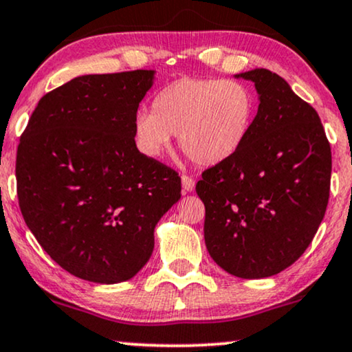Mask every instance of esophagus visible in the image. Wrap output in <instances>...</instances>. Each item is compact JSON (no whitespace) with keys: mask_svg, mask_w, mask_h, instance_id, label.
<instances>
[{"mask_svg":"<svg viewBox=\"0 0 352 352\" xmlns=\"http://www.w3.org/2000/svg\"><path fill=\"white\" fill-rule=\"evenodd\" d=\"M181 182H182V190H184V192H192V190L195 189V181L192 179L190 176L182 175L181 176Z\"/></svg>","mask_w":352,"mask_h":352,"instance_id":"obj_1","label":"esophagus"}]
</instances>
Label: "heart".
<instances>
[{
    "instance_id": "obj_1",
    "label": "heart",
    "mask_w": 352,
    "mask_h": 352,
    "mask_svg": "<svg viewBox=\"0 0 352 352\" xmlns=\"http://www.w3.org/2000/svg\"><path fill=\"white\" fill-rule=\"evenodd\" d=\"M254 118V96L240 81L179 78L157 93L152 112L134 120L138 146L148 157H162L171 134L200 166L229 160L247 139Z\"/></svg>"
}]
</instances>
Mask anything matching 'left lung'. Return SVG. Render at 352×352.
<instances>
[{
	"instance_id": "1",
	"label": "left lung",
	"mask_w": 352,
	"mask_h": 352,
	"mask_svg": "<svg viewBox=\"0 0 352 352\" xmlns=\"http://www.w3.org/2000/svg\"><path fill=\"white\" fill-rule=\"evenodd\" d=\"M252 80L259 107L243 146L197 182L205 205V243L226 272L276 276L314 239L330 195L331 151L319 115L266 69Z\"/></svg>"
}]
</instances>
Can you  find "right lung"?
<instances>
[{"instance_id": "1", "label": "right lung", "mask_w": 352, "mask_h": 352, "mask_svg": "<svg viewBox=\"0 0 352 352\" xmlns=\"http://www.w3.org/2000/svg\"><path fill=\"white\" fill-rule=\"evenodd\" d=\"M153 70L83 75L33 110L17 147L22 216L67 272L96 283L136 276L153 230L181 199V177L134 141L139 102Z\"/></svg>"}]
</instances>
